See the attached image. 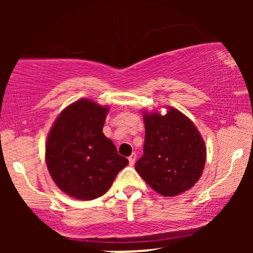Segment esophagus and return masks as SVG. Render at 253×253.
<instances>
[{
    "mask_svg": "<svg viewBox=\"0 0 253 253\" xmlns=\"http://www.w3.org/2000/svg\"><path fill=\"white\" fill-rule=\"evenodd\" d=\"M135 159H136V155H135V153H132V155H130V156L128 157L129 164H130V165L134 164V163H135Z\"/></svg>",
    "mask_w": 253,
    "mask_h": 253,
    "instance_id": "esophagus-1",
    "label": "esophagus"
}]
</instances>
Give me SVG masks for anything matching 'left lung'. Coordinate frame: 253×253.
<instances>
[{"instance_id": "8db88e82", "label": "left lung", "mask_w": 253, "mask_h": 253, "mask_svg": "<svg viewBox=\"0 0 253 253\" xmlns=\"http://www.w3.org/2000/svg\"><path fill=\"white\" fill-rule=\"evenodd\" d=\"M144 155L135 170L153 190L175 196L194 187L202 175L206 146L191 121L177 109L144 114Z\"/></svg>"}]
</instances>
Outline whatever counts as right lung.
<instances>
[{"label": "right lung", "mask_w": 253, "mask_h": 253, "mask_svg": "<svg viewBox=\"0 0 253 253\" xmlns=\"http://www.w3.org/2000/svg\"><path fill=\"white\" fill-rule=\"evenodd\" d=\"M108 107L78 100L56 119L46 143V164L54 183L75 199L102 196L128 159L103 134Z\"/></svg>", "instance_id": "obj_1"}]
</instances>
